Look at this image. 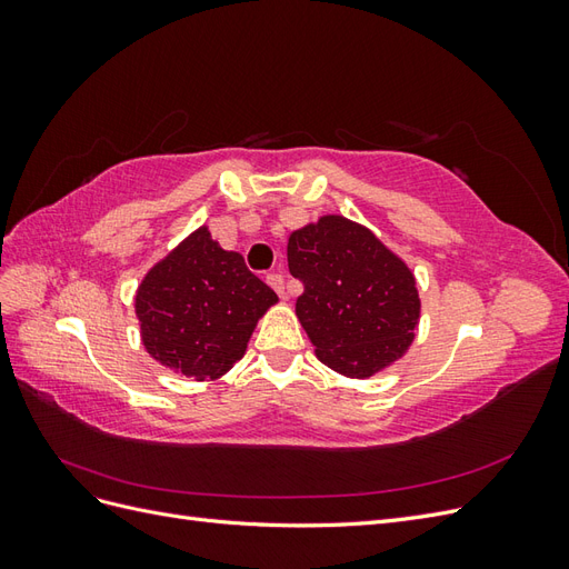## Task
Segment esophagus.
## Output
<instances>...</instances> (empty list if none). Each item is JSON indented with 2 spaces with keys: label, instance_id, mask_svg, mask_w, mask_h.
Listing matches in <instances>:
<instances>
[{
  "label": "esophagus",
  "instance_id": "obj_1",
  "mask_svg": "<svg viewBox=\"0 0 569 569\" xmlns=\"http://www.w3.org/2000/svg\"><path fill=\"white\" fill-rule=\"evenodd\" d=\"M266 282H268L274 291H278L280 297H287V295H284V278H282L280 272H270V274H266Z\"/></svg>",
  "mask_w": 569,
  "mask_h": 569
}]
</instances>
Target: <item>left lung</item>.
I'll use <instances>...</instances> for the list:
<instances>
[{
	"mask_svg": "<svg viewBox=\"0 0 569 569\" xmlns=\"http://www.w3.org/2000/svg\"><path fill=\"white\" fill-rule=\"evenodd\" d=\"M289 272L303 282L297 316L327 368L370 377L401 358L416 337V278L368 228L322 216L289 234Z\"/></svg>",
	"mask_w": 569,
	"mask_h": 569,
	"instance_id": "1",
	"label": "left lung"
}]
</instances>
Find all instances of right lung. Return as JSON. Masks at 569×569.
Returning a JSON list of instances; mask_svg holds the SVG:
<instances>
[{
    "instance_id": "obj_1",
    "label": "right lung",
    "mask_w": 569,
    "mask_h": 569,
    "mask_svg": "<svg viewBox=\"0 0 569 569\" xmlns=\"http://www.w3.org/2000/svg\"><path fill=\"white\" fill-rule=\"evenodd\" d=\"M278 295L199 228L153 266L134 297L144 349L197 382L226 375Z\"/></svg>"
}]
</instances>
